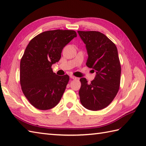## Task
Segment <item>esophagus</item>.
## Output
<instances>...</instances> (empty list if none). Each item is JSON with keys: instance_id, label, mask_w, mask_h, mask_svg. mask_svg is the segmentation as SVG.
I'll return each instance as SVG.
<instances>
[{"instance_id": "1", "label": "esophagus", "mask_w": 146, "mask_h": 146, "mask_svg": "<svg viewBox=\"0 0 146 146\" xmlns=\"http://www.w3.org/2000/svg\"><path fill=\"white\" fill-rule=\"evenodd\" d=\"M70 78H71V79H73V80H76V79H77V78L76 76H73V75H71L70 76Z\"/></svg>"}]
</instances>
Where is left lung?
<instances>
[{"label": "left lung", "instance_id": "left-lung-1", "mask_svg": "<svg viewBox=\"0 0 146 146\" xmlns=\"http://www.w3.org/2000/svg\"><path fill=\"white\" fill-rule=\"evenodd\" d=\"M78 33L87 49L86 66L97 73L90 84L86 78H80V102L88 110L104 109L113 101L120 88L121 66L117 48L100 32L78 31Z\"/></svg>", "mask_w": 146, "mask_h": 146}]
</instances>
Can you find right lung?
Returning a JSON list of instances; mask_svg holds the SVG:
<instances>
[{
  "mask_svg": "<svg viewBox=\"0 0 146 146\" xmlns=\"http://www.w3.org/2000/svg\"><path fill=\"white\" fill-rule=\"evenodd\" d=\"M76 36L73 30L47 31L27 46L20 63V84L33 107L46 110L60 101L70 77L56 75L51 66L60 61L64 46Z\"/></svg>",
  "mask_w": 146,
  "mask_h": 146,
  "instance_id": "obj_1",
  "label": "right lung"
}]
</instances>
